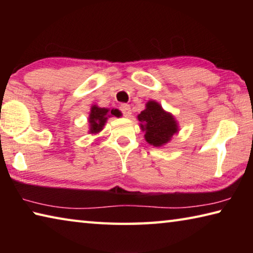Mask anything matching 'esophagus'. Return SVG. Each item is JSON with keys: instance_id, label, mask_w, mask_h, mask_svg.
Masks as SVG:
<instances>
[{"instance_id": "obj_1", "label": "esophagus", "mask_w": 253, "mask_h": 253, "mask_svg": "<svg viewBox=\"0 0 253 253\" xmlns=\"http://www.w3.org/2000/svg\"><path fill=\"white\" fill-rule=\"evenodd\" d=\"M119 108H121V110H122V113H123V115L125 117H130L131 116V109H130V106L129 105H127V104H122L121 105V107H119Z\"/></svg>"}]
</instances>
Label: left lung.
<instances>
[{
    "label": "left lung",
    "instance_id": "8db88e82",
    "mask_svg": "<svg viewBox=\"0 0 253 253\" xmlns=\"http://www.w3.org/2000/svg\"><path fill=\"white\" fill-rule=\"evenodd\" d=\"M139 126L145 131V140L155 147L168 144L178 131L177 122L172 114L162 108L155 100H149L138 116Z\"/></svg>",
    "mask_w": 253,
    "mask_h": 253
}]
</instances>
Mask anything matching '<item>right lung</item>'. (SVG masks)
<instances>
[{
    "mask_svg": "<svg viewBox=\"0 0 253 253\" xmlns=\"http://www.w3.org/2000/svg\"><path fill=\"white\" fill-rule=\"evenodd\" d=\"M121 111L118 109H107V108H100L97 105H93L90 109V114H89V134H97L100 130H102V127L105 126L108 117H121Z\"/></svg>",
    "mask_w": 253,
    "mask_h": 253,
    "instance_id": "obj_1",
    "label": "right lung"
}]
</instances>
